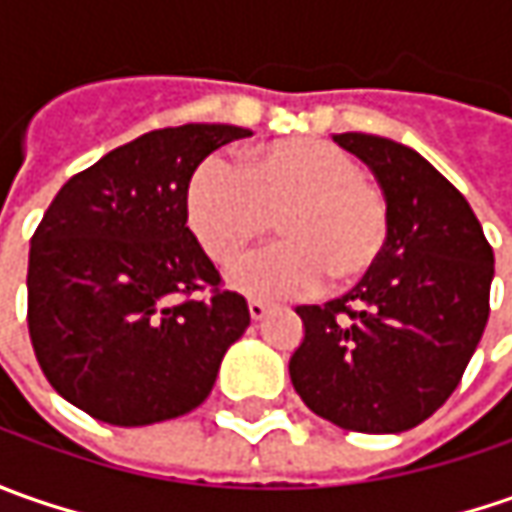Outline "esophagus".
Masks as SVG:
<instances>
[{"label":"esophagus","instance_id":"esophagus-1","mask_svg":"<svg viewBox=\"0 0 512 512\" xmlns=\"http://www.w3.org/2000/svg\"><path fill=\"white\" fill-rule=\"evenodd\" d=\"M247 310H250V319H253V322H262L267 316V310H270V305L259 302V299H250V302H247Z\"/></svg>","mask_w":512,"mask_h":512}]
</instances>
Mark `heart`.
<instances>
[{
  "label": "heart",
  "mask_w": 512,
  "mask_h": 512,
  "mask_svg": "<svg viewBox=\"0 0 512 512\" xmlns=\"http://www.w3.org/2000/svg\"><path fill=\"white\" fill-rule=\"evenodd\" d=\"M190 230L213 262H233L279 225L287 242L230 270L247 296L285 299L325 282L350 287L379 265L390 239V205L359 162L322 139H276L242 153L202 159L185 187Z\"/></svg>",
  "instance_id": "b5f03b06"
}]
</instances>
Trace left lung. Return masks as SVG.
<instances>
[{"instance_id":"left-lung-1","label":"left lung","mask_w":512,"mask_h":512,"mask_svg":"<svg viewBox=\"0 0 512 512\" xmlns=\"http://www.w3.org/2000/svg\"><path fill=\"white\" fill-rule=\"evenodd\" d=\"M333 142L373 170L390 205L379 265L342 299L302 305L290 382L327 422L402 433L462 382L490 316L493 247L467 199L424 156L384 136Z\"/></svg>"}]
</instances>
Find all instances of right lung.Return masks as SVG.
<instances>
[{"instance_id":"add662e5","label":"right lung","mask_w":512,"mask_h":512,"mask_svg":"<svg viewBox=\"0 0 512 512\" xmlns=\"http://www.w3.org/2000/svg\"><path fill=\"white\" fill-rule=\"evenodd\" d=\"M236 125L150 130L68 179L30 239L28 330L53 390L99 422L185 416L216 384L247 302L187 227L193 168ZM211 287L210 300L195 290Z\"/></svg>"}]
</instances>
